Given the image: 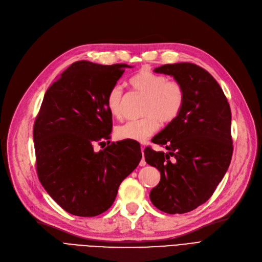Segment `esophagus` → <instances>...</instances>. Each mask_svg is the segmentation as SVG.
<instances>
[{"instance_id":"34e87169","label":"esophagus","mask_w":262,"mask_h":262,"mask_svg":"<svg viewBox=\"0 0 262 262\" xmlns=\"http://www.w3.org/2000/svg\"><path fill=\"white\" fill-rule=\"evenodd\" d=\"M141 153H142V159L140 160V166L141 167H143V166H145L146 164V162H145V159H144V147L143 146H141Z\"/></svg>"}]
</instances>
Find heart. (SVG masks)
I'll list each match as a JSON object with an SVG mask.
<instances>
[{"label":"heart","mask_w":262,"mask_h":262,"mask_svg":"<svg viewBox=\"0 0 262 262\" xmlns=\"http://www.w3.org/2000/svg\"><path fill=\"white\" fill-rule=\"evenodd\" d=\"M132 87L145 95L142 108L143 118L128 121L116 128V137L121 140L144 141L152 136L161 123H170L177 118L185 101V92L180 82L169 80L167 76L143 70L130 79ZM107 108L115 118L123 114V89L121 85L110 88Z\"/></svg>","instance_id":"obj_1"}]
</instances>
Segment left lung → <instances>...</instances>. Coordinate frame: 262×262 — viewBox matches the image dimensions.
Returning <instances> with one entry per match:
<instances>
[{"instance_id": "1", "label": "left lung", "mask_w": 262, "mask_h": 262, "mask_svg": "<svg viewBox=\"0 0 262 262\" xmlns=\"http://www.w3.org/2000/svg\"><path fill=\"white\" fill-rule=\"evenodd\" d=\"M154 72L180 82L185 101L177 118L152 139L168 153L144 149L145 161L161 176L149 199L163 212L186 213L209 200L229 167L230 107L216 80L194 63L163 64Z\"/></svg>"}]
</instances>
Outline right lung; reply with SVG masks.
I'll use <instances>...</instances> for the list:
<instances>
[{"instance_id": "add662e5", "label": "right lung", "mask_w": 262, "mask_h": 262, "mask_svg": "<svg viewBox=\"0 0 262 262\" xmlns=\"http://www.w3.org/2000/svg\"><path fill=\"white\" fill-rule=\"evenodd\" d=\"M126 68L132 66L76 61L45 94L33 130L37 173L50 196L71 214L105 212L141 160V150L124 141L94 150L110 139L107 94Z\"/></svg>"}]
</instances>
